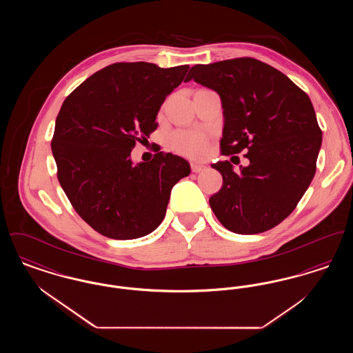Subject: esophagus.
<instances>
[{"mask_svg":"<svg viewBox=\"0 0 353 353\" xmlns=\"http://www.w3.org/2000/svg\"><path fill=\"white\" fill-rule=\"evenodd\" d=\"M205 168H206L205 165L199 164V163H192V164H190V169H192V172H194V173H200V172H202Z\"/></svg>","mask_w":353,"mask_h":353,"instance_id":"obj_1","label":"esophagus"}]
</instances>
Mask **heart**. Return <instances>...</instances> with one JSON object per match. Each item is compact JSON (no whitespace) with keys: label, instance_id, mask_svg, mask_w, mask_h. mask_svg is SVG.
Here are the masks:
<instances>
[{"label":"heart","instance_id":"heart-1","mask_svg":"<svg viewBox=\"0 0 353 353\" xmlns=\"http://www.w3.org/2000/svg\"><path fill=\"white\" fill-rule=\"evenodd\" d=\"M169 145L186 156H200L208 145V136L200 131H176L169 136Z\"/></svg>","mask_w":353,"mask_h":353}]
</instances>
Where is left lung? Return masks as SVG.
<instances>
[{
    "label": "left lung",
    "instance_id": "8db88e82",
    "mask_svg": "<svg viewBox=\"0 0 353 353\" xmlns=\"http://www.w3.org/2000/svg\"><path fill=\"white\" fill-rule=\"evenodd\" d=\"M217 91L225 125L221 154L248 151L249 167L212 164L222 188L209 199L219 222L236 234L268 232L287 219L311 184L321 145L308 95L279 70L243 57L194 65L186 82Z\"/></svg>",
    "mask_w": 353,
    "mask_h": 353
}]
</instances>
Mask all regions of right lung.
Masks as SVG:
<instances>
[{
    "instance_id": "1",
    "label": "right lung",
    "mask_w": 353,
    "mask_h": 353,
    "mask_svg": "<svg viewBox=\"0 0 353 353\" xmlns=\"http://www.w3.org/2000/svg\"><path fill=\"white\" fill-rule=\"evenodd\" d=\"M188 70L119 62L63 101L51 140L57 176L75 212L99 234L152 233L165 217L172 188L190 173L188 161L172 153L157 152L139 165L130 159L136 141L157 128L160 105Z\"/></svg>"
}]
</instances>
